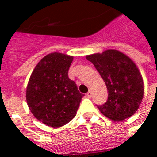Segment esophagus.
I'll return each mask as SVG.
<instances>
[{
  "instance_id": "34e87169",
  "label": "esophagus",
  "mask_w": 157,
  "mask_h": 157,
  "mask_svg": "<svg viewBox=\"0 0 157 157\" xmlns=\"http://www.w3.org/2000/svg\"><path fill=\"white\" fill-rule=\"evenodd\" d=\"M86 95H87L88 98H91V96H92V92H91V90H89L88 93L86 94Z\"/></svg>"
}]
</instances>
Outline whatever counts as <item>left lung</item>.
<instances>
[{
	"label": "left lung",
	"instance_id": "8db88e82",
	"mask_svg": "<svg viewBox=\"0 0 157 157\" xmlns=\"http://www.w3.org/2000/svg\"><path fill=\"white\" fill-rule=\"evenodd\" d=\"M86 59L95 67L107 86V102L97 105L101 113L116 121L133 116L144 97V81L135 63L115 50L87 55Z\"/></svg>",
	"mask_w": 157,
	"mask_h": 157
}]
</instances>
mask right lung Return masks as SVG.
I'll list each match as a JSON object with an SVG mask.
<instances>
[{
  "instance_id": "1",
  "label": "right lung",
  "mask_w": 157,
  "mask_h": 157,
  "mask_svg": "<svg viewBox=\"0 0 157 157\" xmlns=\"http://www.w3.org/2000/svg\"><path fill=\"white\" fill-rule=\"evenodd\" d=\"M72 60V56L61 53L47 54L36 66L28 81V107L48 126L58 128L71 121L85 96L68 77Z\"/></svg>"
}]
</instances>
